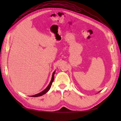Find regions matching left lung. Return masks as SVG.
<instances>
[{"instance_id": "left-lung-1", "label": "left lung", "mask_w": 121, "mask_h": 121, "mask_svg": "<svg viewBox=\"0 0 121 121\" xmlns=\"http://www.w3.org/2000/svg\"><path fill=\"white\" fill-rule=\"evenodd\" d=\"M100 91H99V92H100Z\"/></svg>"}]
</instances>
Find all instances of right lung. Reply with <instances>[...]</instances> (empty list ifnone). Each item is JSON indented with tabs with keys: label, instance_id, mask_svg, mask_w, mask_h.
<instances>
[{
	"label": "right lung",
	"instance_id": "add662e5",
	"mask_svg": "<svg viewBox=\"0 0 121 121\" xmlns=\"http://www.w3.org/2000/svg\"><path fill=\"white\" fill-rule=\"evenodd\" d=\"M55 72H56V71H54L53 72L52 75V78H51V81H50V83H49V84L48 85V86L47 87H46V88L45 89L43 90V91H42V92H39V93H38V94H36V95H33V96H30V97H37L41 96H42V95L45 94L46 93V92H47L49 91L50 88H51V85H52V82H53V80H54V75H55Z\"/></svg>",
	"mask_w": 121,
	"mask_h": 121
}]
</instances>
